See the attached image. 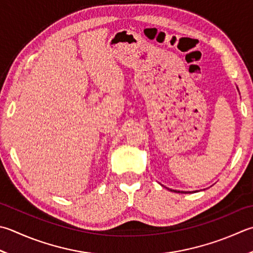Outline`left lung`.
Instances as JSON below:
<instances>
[{"label": "left lung", "mask_w": 253, "mask_h": 253, "mask_svg": "<svg viewBox=\"0 0 253 253\" xmlns=\"http://www.w3.org/2000/svg\"><path fill=\"white\" fill-rule=\"evenodd\" d=\"M170 191H173V192H175V193H190V192H183V191H175V190H170Z\"/></svg>", "instance_id": "obj_1"}]
</instances>
